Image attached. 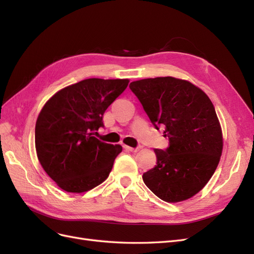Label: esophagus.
Here are the masks:
<instances>
[{"instance_id": "esophagus-1", "label": "esophagus", "mask_w": 254, "mask_h": 254, "mask_svg": "<svg viewBox=\"0 0 254 254\" xmlns=\"http://www.w3.org/2000/svg\"><path fill=\"white\" fill-rule=\"evenodd\" d=\"M123 147H124V149L125 150H127V151H132V152H136L137 150H139L140 148L139 147H130V146H127V145H123Z\"/></svg>"}]
</instances>
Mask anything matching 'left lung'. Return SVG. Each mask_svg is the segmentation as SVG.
Wrapping results in <instances>:
<instances>
[{"instance_id":"left-lung-1","label":"left lung","mask_w":254,"mask_h":254,"mask_svg":"<svg viewBox=\"0 0 254 254\" xmlns=\"http://www.w3.org/2000/svg\"><path fill=\"white\" fill-rule=\"evenodd\" d=\"M152 125L165 127L166 149H155L157 165L143 174L153 194L167 202L193 197L211 179L219 163L222 135L214 106L202 90L187 80L156 77L133 81Z\"/></svg>"}]
</instances>
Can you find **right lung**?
Segmentation results:
<instances>
[{"label": "right lung", "mask_w": 254, "mask_h": 254, "mask_svg": "<svg viewBox=\"0 0 254 254\" xmlns=\"http://www.w3.org/2000/svg\"><path fill=\"white\" fill-rule=\"evenodd\" d=\"M128 79L89 78L68 86L44 105L35 128L39 162L58 187L82 193L109 176L121 145L99 141L103 115Z\"/></svg>", "instance_id": "right-lung-1"}]
</instances>
